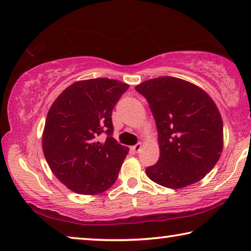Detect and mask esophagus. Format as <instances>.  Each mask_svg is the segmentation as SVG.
<instances>
[{"instance_id":"34e87169","label":"esophagus","mask_w":251,"mask_h":251,"mask_svg":"<svg viewBox=\"0 0 251 251\" xmlns=\"http://www.w3.org/2000/svg\"><path fill=\"white\" fill-rule=\"evenodd\" d=\"M131 150H133V151H135V152H139V151L142 150V143H137L136 145L131 147Z\"/></svg>"}]
</instances>
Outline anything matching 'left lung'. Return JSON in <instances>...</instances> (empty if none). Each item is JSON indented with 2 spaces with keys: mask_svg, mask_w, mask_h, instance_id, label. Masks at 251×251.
<instances>
[{
  "mask_svg": "<svg viewBox=\"0 0 251 251\" xmlns=\"http://www.w3.org/2000/svg\"><path fill=\"white\" fill-rule=\"evenodd\" d=\"M156 122L159 159L146 168L152 181L178 189L202 179L223 151L224 126L209 95L184 79L163 76L135 87Z\"/></svg>",
  "mask_w": 251,
  "mask_h": 251,
  "instance_id": "1",
  "label": "left lung"
}]
</instances>
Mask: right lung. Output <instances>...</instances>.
I'll list each match as a JSON object with an SVG mask.
<instances>
[{"instance_id":"1","label":"right lung","mask_w":251,"mask_h":251,"mask_svg":"<svg viewBox=\"0 0 251 251\" xmlns=\"http://www.w3.org/2000/svg\"><path fill=\"white\" fill-rule=\"evenodd\" d=\"M128 85L109 78L79 80L59 95L48 113L43 151L50 171L82 195L107 190L118 177L128 148L113 137L112 113ZM100 133L108 136L100 141Z\"/></svg>"}]
</instances>
